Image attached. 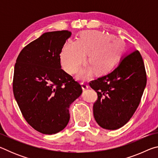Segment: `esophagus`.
Masks as SVG:
<instances>
[{"instance_id": "esophagus-1", "label": "esophagus", "mask_w": 158, "mask_h": 158, "mask_svg": "<svg viewBox=\"0 0 158 158\" xmlns=\"http://www.w3.org/2000/svg\"><path fill=\"white\" fill-rule=\"evenodd\" d=\"M81 87H82L83 90H87L88 89H89V85H88L87 84L82 83V84H81Z\"/></svg>"}]
</instances>
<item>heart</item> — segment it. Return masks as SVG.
Wrapping results in <instances>:
<instances>
[{
	"mask_svg": "<svg viewBox=\"0 0 158 158\" xmlns=\"http://www.w3.org/2000/svg\"><path fill=\"white\" fill-rule=\"evenodd\" d=\"M125 48V42L118 37L98 31H84L76 41L69 40L64 45L60 53L61 65L68 74H74L89 54V68L81 70L80 78H86L92 71L97 76L105 75L115 68Z\"/></svg>",
	"mask_w": 158,
	"mask_h": 158,
	"instance_id": "b5f03b06",
	"label": "heart"
}]
</instances>
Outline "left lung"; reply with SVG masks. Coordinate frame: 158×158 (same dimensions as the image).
<instances>
[{
  "instance_id": "obj_1",
  "label": "left lung",
  "mask_w": 158,
  "mask_h": 158,
  "mask_svg": "<svg viewBox=\"0 0 158 158\" xmlns=\"http://www.w3.org/2000/svg\"><path fill=\"white\" fill-rule=\"evenodd\" d=\"M146 80L143 58L135 50L124 56L111 73L90 82L98 93V100L93 105L98 124L110 130L126 124L139 105Z\"/></svg>"
}]
</instances>
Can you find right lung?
<instances>
[{"mask_svg":"<svg viewBox=\"0 0 158 158\" xmlns=\"http://www.w3.org/2000/svg\"><path fill=\"white\" fill-rule=\"evenodd\" d=\"M71 32H47L21 50L13 78L15 98L28 123L45 135L63 130L69 108L82 93L73 77L61 69L60 53Z\"/></svg>","mask_w":158,"mask_h":158,"instance_id":"1","label":"right lung"}]
</instances>
